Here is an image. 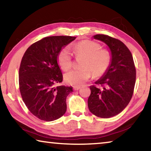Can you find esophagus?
I'll list each match as a JSON object with an SVG mask.
<instances>
[{"mask_svg": "<svg viewBox=\"0 0 151 151\" xmlns=\"http://www.w3.org/2000/svg\"><path fill=\"white\" fill-rule=\"evenodd\" d=\"M80 88H81L80 86H73V89L75 91H78V90H79V89H80Z\"/></svg>", "mask_w": 151, "mask_h": 151, "instance_id": "esophagus-1", "label": "esophagus"}]
</instances>
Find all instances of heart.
Returning a JSON list of instances; mask_svg holds the SVG:
<instances>
[{"label": "heart", "mask_w": 151, "mask_h": 151, "mask_svg": "<svg viewBox=\"0 0 151 151\" xmlns=\"http://www.w3.org/2000/svg\"><path fill=\"white\" fill-rule=\"evenodd\" d=\"M76 58L83 57L81 63V68L73 69L65 75V81L71 85L78 86L87 81L91 76L104 75L112 62V55L109 50L101 49L100 44L93 40H83L72 48ZM57 63L60 68L67 71L73 66V58L67 48L61 50L57 56Z\"/></svg>", "instance_id": "b5f03b06"}]
</instances>
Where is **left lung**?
<instances>
[{"label": "left lung", "mask_w": 151, "mask_h": 151, "mask_svg": "<svg viewBox=\"0 0 151 151\" xmlns=\"http://www.w3.org/2000/svg\"><path fill=\"white\" fill-rule=\"evenodd\" d=\"M94 38L109 46L112 62L103 77L90 86L88 106L100 118L116 116L125 109L132 96L136 81V68L131 51L121 40L106 35Z\"/></svg>", "instance_id": "8db88e82"}]
</instances>
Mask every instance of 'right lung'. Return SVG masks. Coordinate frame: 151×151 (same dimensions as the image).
Wrapping results in <instances>:
<instances>
[{
	"label": "right lung",
	"instance_id": "1",
	"mask_svg": "<svg viewBox=\"0 0 151 151\" xmlns=\"http://www.w3.org/2000/svg\"><path fill=\"white\" fill-rule=\"evenodd\" d=\"M75 39L70 36L45 37L30 45L22 58L20 93L29 111L42 121H55L66 111V99L73 87L57 86L63 77L57 56L63 47Z\"/></svg>",
	"mask_w": 151,
	"mask_h": 151
}]
</instances>
